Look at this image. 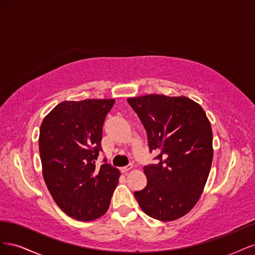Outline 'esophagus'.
Wrapping results in <instances>:
<instances>
[{"label":"esophagus","instance_id":"esophagus-1","mask_svg":"<svg viewBox=\"0 0 255 255\" xmlns=\"http://www.w3.org/2000/svg\"><path fill=\"white\" fill-rule=\"evenodd\" d=\"M131 168H132V165H127V166H124V167H121V171L124 172V174H126V172L128 170H130Z\"/></svg>","mask_w":255,"mask_h":255}]
</instances>
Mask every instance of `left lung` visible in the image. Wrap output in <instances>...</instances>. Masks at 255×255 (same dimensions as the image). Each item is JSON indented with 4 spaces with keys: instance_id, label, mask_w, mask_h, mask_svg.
Instances as JSON below:
<instances>
[{
    "instance_id": "1",
    "label": "left lung",
    "mask_w": 255,
    "mask_h": 255,
    "mask_svg": "<svg viewBox=\"0 0 255 255\" xmlns=\"http://www.w3.org/2000/svg\"><path fill=\"white\" fill-rule=\"evenodd\" d=\"M147 132L157 164L144 167L147 185L134 197L147 215L172 221L198 202L213 160V133L201 106L185 96L128 98Z\"/></svg>"
}]
</instances>
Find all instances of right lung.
<instances>
[{
	"label": "right lung",
	"mask_w": 255,
	"mask_h": 255,
	"mask_svg": "<svg viewBox=\"0 0 255 255\" xmlns=\"http://www.w3.org/2000/svg\"><path fill=\"white\" fill-rule=\"evenodd\" d=\"M114 100L62 102L40 127L39 151L45 184L70 217L90 221L109 208L121 172L107 163L96 167L103 125Z\"/></svg>",
	"instance_id": "obj_1"
}]
</instances>
